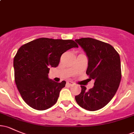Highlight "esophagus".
Here are the masks:
<instances>
[{
    "instance_id": "esophagus-1",
    "label": "esophagus",
    "mask_w": 134,
    "mask_h": 134,
    "mask_svg": "<svg viewBox=\"0 0 134 134\" xmlns=\"http://www.w3.org/2000/svg\"><path fill=\"white\" fill-rule=\"evenodd\" d=\"M67 85H69V86H73L74 84V83L73 82H72V81H69L67 82Z\"/></svg>"
}]
</instances>
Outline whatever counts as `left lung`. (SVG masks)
<instances>
[{"label":"left lung","instance_id":"left-lung-1","mask_svg":"<svg viewBox=\"0 0 134 134\" xmlns=\"http://www.w3.org/2000/svg\"><path fill=\"white\" fill-rule=\"evenodd\" d=\"M88 58L87 75L94 80L88 91L81 86V92L75 97L81 107L89 111L103 108L115 96L121 81L120 58L111 44L91 38L75 40Z\"/></svg>","mask_w":134,"mask_h":134}]
</instances>
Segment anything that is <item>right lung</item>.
<instances>
[{
  "mask_svg": "<svg viewBox=\"0 0 134 134\" xmlns=\"http://www.w3.org/2000/svg\"><path fill=\"white\" fill-rule=\"evenodd\" d=\"M78 45L72 40L40 38L21 46L14 58L15 82L30 107L44 110L56 103L66 82L48 78L50 67L59 64L61 55Z\"/></svg>",
  "mask_w": 134,
  "mask_h": 134,
  "instance_id": "add662e5",
  "label": "right lung"
}]
</instances>
